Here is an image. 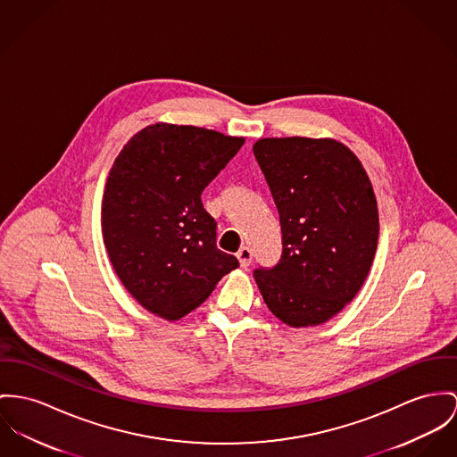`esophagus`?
Here are the masks:
<instances>
[{"label": "esophagus", "mask_w": 457, "mask_h": 457, "mask_svg": "<svg viewBox=\"0 0 457 457\" xmlns=\"http://www.w3.org/2000/svg\"><path fill=\"white\" fill-rule=\"evenodd\" d=\"M237 257H238V261H240L242 268H248V266H250V262H252V250H250L248 246H242V248L238 250Z\"/></svg>", "instance_id": "34e87169"}]
</instances>
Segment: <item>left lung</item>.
Wrapping results in <instances>:
<instances>
[{
	"instance_id": "1",
	"label": "left lung",
	"mask_w": 457,
	"mask_h": 457,
	"mask_svg": "<svg viewBox=\"0 0 457 457\" xmlns=\"http://www.w3.org/2000/svg\"><path fill=\"white\" fill-rule=\"evenodd\" d=\"M255 160L280 213L281 255L255 283L290 327L337 315L363 285L378 248L379 217L361 163L330 139H261Z\"/></svg>"
}]
</instances>
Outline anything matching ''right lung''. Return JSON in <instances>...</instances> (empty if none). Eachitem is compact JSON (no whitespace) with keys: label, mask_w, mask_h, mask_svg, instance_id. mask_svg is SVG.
Returning a JSON list of instances; mask_svg holds the SVG:
<instances>
[{"label":"right lung","mask_w":457,"mask_h":457,"mask_svg":"<svg viewBox=\"0 0 457 457\" xmlns=\"http://www.w3.org/2000/svg\"><path fill=\"white\" fill-rule=\"evenodd\" d=\"M244 145L242 137L156 123L121 149L105 182L104 245L142 306L182 318L240 266L215 245L217 222L202 193Z\"/></svg>","instance_id":"1"}]
</instances>
